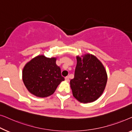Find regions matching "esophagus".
Segmentation results:
<instances>
[{
    "label": "esophagus",
    "instance_id": "esophagus-1",
    "mask_svg": "<svg viewBox=\"0 0 132 132\" xmlns=\"http://www.w3.org/2000/svg\"><path fill=\"white\" fill-rule=\"evenodd\" d=\"M65 80H66V81H69V77H65Z\"/></svg>",
    "mask_w": 132,
    "mask_h": 132
}]
</instances>
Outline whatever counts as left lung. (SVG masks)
Masks as SVG:
<instances>
[{"instance_id": "1", "label": "left lung", "mask_w": 132, "mask_h": 132, "mask_svg": "<svg viewBox=\"0 0 132 132\" xmlns=\"http://www.w3.org/2000/svg\"><path fill=\"white\" fill-rule=\"evenodd\" d=\"M77 60L74 78L70 81L73 96L81 103L93 102L105 90L106 71L101 61L92 54L77 56Z\"/></svg>"}]
</instances>
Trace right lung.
I'll return each instance as SVG.
<instances>
[{"label":"right lung","instance_id":"right-lung-1","mask_svg":"<svg viewBox=\"0 0 132 132\" xmlns=\"http://www.w3.org/2000/svg\"><path fill=\"white\" fill-rule=\"evenodd\" d=\"M56 58L38 55L27 63L23 70V81L29 92L39 97L53 94L64 78Z\"/></svg>","mask_w":132,"mask_h":132}]
</instances>
